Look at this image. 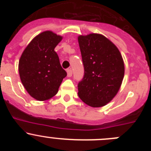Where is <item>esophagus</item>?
Instances as JSON below:
<instances>
[{"instance_id": "1", "label": "esophagus", "mask_w": 151, "mask_h": 151, "mask_svg": "<svg viewBox=\"0 0 151 151\" xmlns=\"http://www.w3.org/2000/svg\"><path fill=\"white\" fill-rule=\"evenodd\" d=\"M66 71H67V76H68V77H70L72 76V71H71V69L68 68V69L66 70Z\"/></svg>"}]
</instances>
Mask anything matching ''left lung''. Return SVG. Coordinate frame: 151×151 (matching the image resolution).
Listing matches in <instances>:
<instances>
[{"label": "left lung", "instance_id": "obj_1", "mask_svg": "<svg viewBox=\"0 0 151 151\" xmlns=\"http://www.w3.org/2000/svg\"><path fill=\"white\" fill-rule=\"evenodd\" d=\"M85 74L78 96L87 105L101 107L116 96L124 77V62L118 47L99 33L78 36Z\"/></svg>", "mask_w": 151, "mask_h": 151}]
</instances>
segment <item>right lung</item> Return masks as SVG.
<instances>
[{
  "instance_id": "1",
  "label": "right lung",
  "mask_w": 151,
  "mask_h": 151,
  "mask_svg": "<svg viewBox=\"0 0 151 151\" xmlns=\"http://www.w3.org/2000/svg\"><path fill=\"white\" fill-rule=\"evenodd\" d=\"M62 39L51 30L39 33L25 47L19 60L21 82L29 95L38 101L54 96L67 75L55 51Z\"/></svg>"
}]
</instances>
